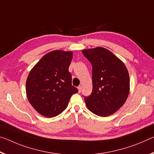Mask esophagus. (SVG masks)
Returning a JSON list of instances; mask_svg holds the SVG:
<instances>
[{
	"label": "esophagus",
	"mask_w": 154,
	"mask_h": 154,
	"mask_svg": "<svg viewBox=\"0 0 154 154\" xmlns=\"http://www.w3.org/2000/svg\"><path fill=\"white\" fill-rule=\"evenodd\" d=\"M82 86H78V90H79V92H81V91H82Z\"/></svg>",
	"instance_id": "34e87169"
}]
</instances>
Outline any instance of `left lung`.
I'll return each mask as SVG.
<instances>
[{"label": "left lung", "instance_id": "1", "mask_svg": "<svg viewBox=\"0 0 154 154\" xmlns=\"http://www.w3.org/2000/svg\"><path fill=\"white\" fill-rule=\"evenodd\" d=\"M92 67V92L84 97L87 108L99 116L114 114L130 92V77L124 63L103 47L83 50Z\"/></svg>", "mask_w": 154, "mask_h": 154}]
</instances>
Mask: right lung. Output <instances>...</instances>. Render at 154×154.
Listing matches in <instances>:
<instances>
[{"instance_id": "right-lung-1", "label": "right lung", "mask_w": 154, "mask_h": 154, "mask_svg": "<svg viewBox=\"0 0 154 154\" xmlns=\"http://www.w3.org/2000/svg\"><path fill=\"white\" fill-rule=\"evenodd\" d=\"M72 58L71 51H53L44 55L29 72L26 96L33 108L44 116L59 115L78 92L68 71Z\"/></svg>"}]
</instances>
